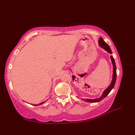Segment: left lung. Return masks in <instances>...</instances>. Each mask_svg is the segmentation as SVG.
Returning a JSON list of instances; mask_svg holds the SVG:
<instances>
[{"instance_id": "1", "label": "left lung", "mask_w": 135, "mask_h": 135, "mask_svg": "<svg viewBox=\"0 0 135 135\" xmlns=\"http://www.w3.org/2000/svg\"><path fill=\"white\" fill-rule=\"evenodd\" d=\"M99 45L103 49H104L105 50L107 51L108 53L111 54L112 51L110 49L109 46L106 44V43L103 41V39L102 38H100L99 41ZM111 62L113 63V79H112V81L110 85L108 86L107 88L104 91H103V93L102 94V95L100 96L99 98L95 99H82L83 100H85V101L87 102H90V103H96V102H99L100 101H101L103 99L105 98V97L107 96L109 93L110 92L111 90L113 89V88H114V85H115V82H116V78H117V73H116V65H115V60H114L113 56H111L110 57Z\"/></svg>"}]
</instances>
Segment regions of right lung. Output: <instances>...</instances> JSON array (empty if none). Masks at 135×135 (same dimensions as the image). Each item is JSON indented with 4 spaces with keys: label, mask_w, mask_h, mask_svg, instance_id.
I'll return each mask as SVG.
<instances>
[{
    "label": "right lung",
    "mask_w": 135,
    "mask_h": 135,
    "mask_svg": "<svg viewBox=\"0 0 135 135\" xmlns=\"http://www.w3.org/2000/svg\"><path fill=\"white\" fill-rule=\"evenodd\" d=\"M45 102H42V103H39V104H35L34 105H41V104H44V103H45Z\"/></svg>",
    "instance_id": "obj_1"
}]
</instances>
